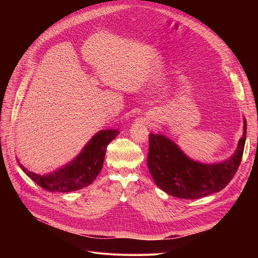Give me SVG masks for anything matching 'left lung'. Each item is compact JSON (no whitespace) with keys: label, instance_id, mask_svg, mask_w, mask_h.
<instances>
[{"label":"left lung","instance_id":"left-lung-1","mask_svg":"<svg viewBox=\"0 0 258 258\" xmlns=\"http://www.w3.org/2000/svg\"><path fill=\"white\" fill-rule=\"evenodd\" d=\"M246 139V119L243 136L236 152L228 159L204 163L189 158L181 148L163 135H150L147 166L160 189L173 197L198 199L221 191L235 176L243 155Z\"/></svg>","mask_w":258,"mask_h":258}]
</instances>
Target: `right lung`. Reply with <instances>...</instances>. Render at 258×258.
Returning <instances> with one entry per match:
<instances>
[{
	"mask_svg": "<svg viewBox=\"0 0 258 258\" xmlns=\"http://www.w3.org/2000/svg\"><path fill=\"white\" fill-rule=\"evenodd\" d=\"M118 135L116 129L97 132L71 162L50 173L37 174L25 168L18 159L17 162L23 172L42 188L51 192L75 191L95 181L102 169L107 145Z\"/></svg>",
	"mask_w": 258,
	"mask_h": 258,
	"instance_id": "add662e5",
	"label": "right lung"
}]
</instances>
